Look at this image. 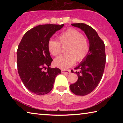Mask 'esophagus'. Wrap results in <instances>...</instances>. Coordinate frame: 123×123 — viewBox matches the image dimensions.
Wrapping results in <instances>:
<instances>
[{
  "label": "esophagus",
  "mask_w": 123,
  "mask_h": 123,
  "mask_svg": "<svg viewBox=\"0 0 123 123\" xmlns=\"http://www.w3.org/2000/svg\"><path fill=\"white\" fill-rule=\"evenodd\" d=\"M61 72L62 73H67V74H69V73H70V70H61Z\"/></svg>",
  "instance_id": "1"
}]
</instances>
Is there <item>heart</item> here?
Listing matches in <instances>:
<instances>
[{
  "label": "heart",
  "instance_id": "obj_1",
  "mask_svg": "<svg viewBox=\"0 0 123 123\" xmlns=\"http://www.w3.org/2000/svg\"><path fill=\"white\" fill-rule=\"evenodd\" d=\"M58 41L50 39L47 43L48 50L52 55L57 56L61 51V45L65 48L63 55L54 60L55 66L62 69L71 67L75 61L80 62L87 57L90 45L83 35L75 29H69L58 36Z\"/></svg>",
  "mask_w": 123,
  "mask_h": 123
}]
</instances>
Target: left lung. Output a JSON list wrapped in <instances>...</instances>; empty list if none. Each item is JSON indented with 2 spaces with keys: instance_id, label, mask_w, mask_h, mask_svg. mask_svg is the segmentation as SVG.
<instances>
[{
  "instance_id": "obj_1",
  "label": "left lung",
  "mask_w": 123,
  "mask_h": 123,
  "mask_svg": "<svg viewBox=\"0 0 123 123\" xmlns=\"http://www.w3.org/2000/svg\"><path fill=\"white\" fill-rule=\"evenodd\" d=\"M84 31L89 41L90 51L85 58L74 69L78 79L70 85V89L77 95H86L96 88L102 79L106 63L105 44L95 30L83 23L72 24Z\"/></svg>"
}]
</instances>
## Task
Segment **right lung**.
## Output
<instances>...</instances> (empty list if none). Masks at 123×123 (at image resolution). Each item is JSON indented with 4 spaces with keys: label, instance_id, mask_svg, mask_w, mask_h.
Returning a JSON list of instances; mask_svg holds the SVG:
<instances>
[{
    "label": "right lung",
    "instance_id": "1",
    "mask_svg": "<svg viewBox=\"0 0 123 123\" xmlns=\"http://www.w3.org/2000/svg\"><path fill=\"white\" fill-rule=\"evenodd\" d=\"M64 24L40 25L24 35L17 51L18 72L22 83L29 91L38 95L47 94L53 89L55 77L61 71L50 67L53 59L47 43ZM48 67V71L43 70Z\"/></svg>",
    "mask_w": 123,
    "mask_h": 123
}]
</instances>
